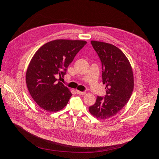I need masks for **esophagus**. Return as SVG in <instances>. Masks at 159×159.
Masks as SVG:
<instances>
[{"instance_id": "esophagus-1", "label": "esophagus", "mask_w": 159, "mask_h": 159, "mask_svg": "<svg viewBox=\"0 0 159 159\" xmlns=\"http://www.w3.org/2000/svg\"><path fill=\"white\" fill-rule=\"evenodd\" d=\"M75 92L77 94H80V95H84L86 94L85 92H82V91H80V90H75Z\"/></svg>"}]
</instances>
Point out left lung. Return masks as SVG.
Wrapping results in <instances>:
<instances>
[{
    "label": "left lung",
    "mask_w": 159,
    "mask_h": 159,
    "mask_svg": "<svg viewBox=\"0 0 159 159\" xmlns=\"http://www.w3.org/2000/svg\"><path fill=\"white\" fill-rule=\"evenodd\" d=\"M90 42L102 62V83L106 84V94L104 98L98 96L89 111L93 116L106 120L116 115L128 102L134 87L132 67L125 55L115 45Z\"/></svg>",
    "instance_id": "1"
}]
</instances>
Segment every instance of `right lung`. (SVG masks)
<instances>
[{"label": "right lung", "mask_w": 159, "mask_h": 159, "mask_svg": "<svg viewBox=\"0 0 159 159\" xmlns=\"http://www.w3.org/2000/svg\"><path fill=\"white\" fill-rule=\"evenodd\" d=\"M87 43L83 40L55 39L43 44L31 58L26 74L29 93L36 103L48 112L65 107L72 93L58 81L77 53Z\"/></svg>", "instance_id": "add662e5"}]
</instances>
